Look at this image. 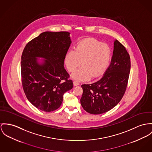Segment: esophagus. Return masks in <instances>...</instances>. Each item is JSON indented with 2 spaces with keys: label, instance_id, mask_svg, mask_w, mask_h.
<instances>
[{
  "label": "esophagus",
  "instance_id": "1",
  "mask_svg": "<svg viewBox=\"0 0 152 152\" xmlns=\"http://www.w3.org/2000/svg\"><path fill=\"white\" fill-rule=\"evenodd\" d=\"M73 85H74L75 86H79V83L77 82V81H74V82H73Z\"/></svg>",
  "mask_w": 152,
  "mask_h": 152
}]
</instances>
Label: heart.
<instances>
[{
	"label": "heart",
	"mask_w": 152,
	"mask_h": 152,
	"mask_svg": "<svg viewBox=\"0 0 152 152\" xmlns=\"http://www.w3.org/2000/svg\"><path fill=\"white\" fill-rule=\"evenodd\" d=\"M112 54V49L108 45L93 38H87L79 42L75 50L67 52L65 64L69 72H73L82 64V67L72 75V77L79 81H86L91 77H98L105 72Z\"/></svg>",
	"instance_id": "heart-1"
}]
</instances>
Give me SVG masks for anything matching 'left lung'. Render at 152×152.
Returning a JSON list of instances; mask_svg holds the SVG:
<instances>
[{
	"instance_id": "8db88e82",
	"label": "left lung",
	"mask_w": 152,
	"mask_h": 152,
	"mask_svg": "<svg viewBox=\"0 0 152 152\" xmlns=\"http://www.w3.org/2000/svg\"><path fill=\"white\" fill-rule=\"evenodd\" d=\"M131 68L130 57L125 47L117 40L110 64L97 82L82 84L80 99L83 108L88 113L99 115L107 112L119 103L126 92Z\"/></svg>"
}]
</instances>
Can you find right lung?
<instances>
[{"mask_svg": "<svg viewBox=\"0 0 152 152\" xmlns=\"http://www.w3.org/2000/svg\"><path fill=\"white\" fill-rule=\"evenodd\" d=\"M70 33L45 32L28 42L21 56L22 84L28 101L46 112L57 109L73 82L64 68ZM37 57L45 59L39 63Z\"/></svg>", "mask_w": 152, "mask_h": 152, "instance_id": "add662e5", "label": "right lung"}]
</instances>
